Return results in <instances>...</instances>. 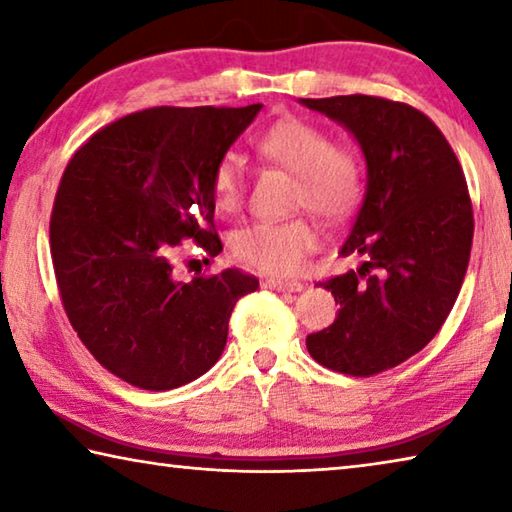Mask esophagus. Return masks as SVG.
<instances>
[{"label":"esophagus","mask_w":512,"mask_h":512,"mask_svg":"<svg viewBox=\"0 0 512 512\" xmlns=\"http://www.w3.org/2000/svg\"><path fill=\"white\" fill-rule=\"evenodd\" d=\"M264 287L266 289H273V291H287V293H291V291H302V287H305V284L298 282V280H275V277H271V280L264 282Z\"/></svg>","instance_id":"esophagus-1"}]
</instances>
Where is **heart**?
<instances>
[{
  "instance_id": "b5f03b06",
  "label": "heart",
  "mask_w": 512,
  "mask_h": 512,
  "mask_svg": "<svg viewBox=\"0 0 512 512\" xmlns=\"http://www.w3.org/2000/svg\"><path fill=\"white\" fill-rule=\"evenodd\" d=\"M257 149L266 160L296 173L293 205L323 219H343L366 192V167L352 144L332 142L323 126L302 117H282L259 135ZM244 162L235 151L223 153L212 171L216 210L237 212L244 203ZM320 246L318 225L307 216L289 221H255L232 235V250L250 266L273 275L298 273Z\"/></svg>"
}]
</instances>
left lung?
Masks as SVG:
<instances>
[{
	"label": "left lung",
	"mask_w": 512,
	"mask_h": 512,
	"mask_svg": "<svg viewBox=\"0 0 512 512\" xmlns=\"http://www.w3.org/2000/svg\"><path fill=\"white\" fill-rule=\"evenodd\" d=\"M300 103L348 128L368 164L341 248L361 266L318 282L339 314L307 336V350L341 375L372 377L418 354L452 311L474 237L470 192L445 135L409 103L368 94Z\"/></svg>",
	"instance_id": "8db88e82"
}]
</instances>
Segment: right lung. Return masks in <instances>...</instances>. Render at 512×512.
Returning <instances> with one entry per match:
<instances>
[{
	"label": "right lung",
	"mask_w": 512,
	"mask_h": 512,
	"mask_svg": "<svg viewBox=\"0 0 512 512\" xmlns=\"http://www.w3.org/2000/svg\"><path fill=\"white\" fill-rule=\"evenodd\" d=\"M262 103L160 106L94 133L67 162L49 221L65 314L103 368L144 391L189 384L219 361L255 275L176 277L185 239L221 253L212 171Z\"/></svg>",
	"instance_id": "1"
}]
</instances>
